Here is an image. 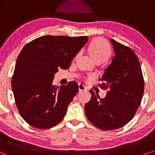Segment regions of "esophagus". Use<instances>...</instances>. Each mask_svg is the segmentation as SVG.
I'll list each match as a JSON object with an SVG mask.
<instances>
[{
	"label": "esophagus",
	"instance_id": "34e87169",
	"mask_svg": "<svg viewBox=\"0 0 155 155\" xmlns=\"http://www.w3.org/2000/svg\"><path fill=\"white\" fill-rule=\"evenodd\" d=\"M78 87H79V90H80V91H84V90H87L86 86L84 85V84H82V83H80L79 84H78Z\"/></svg>",
	"mask_w": 155,
	"mask_h": 155
}]
</instances>
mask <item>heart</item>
Returning <instances> with one entry per match:
<instances>
[{
    "label": "heart",
    "instance_id": "heart-1",
    "mask_svg": "<svg viewBox=\"0 0 155 155\" xmlns=\"http://www.w3.org/2000/svg\"><path fill=\"white\" fill-rule=\"evenodd\" d=\"M89 52L95 62H103L107 60L111 56V48L106 40L97 38L90 44L89 46Z\"/></svg>",
    "mask_w": 155,
    "mask_h": 155
}]
</instances>
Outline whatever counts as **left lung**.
<instances>
[{
	"instance_id": "left-lung-1",
	"label": "left lung",
	"mask_w": 155,
	"mask_h": 155,
	"mask_svg": "<svg viewBox=\"0 0 155 155\" xmlns=\"http://www.w3.org/2000/svg\"><path fill=\"white\" fill-rule=\"evenodd\" d=\"M115 56L105 69L100 80L109 89L104 98H99L93 90L91 100L84 105L88 120L104 130L120 128L134 116L144 93L142 70L135 52L130 48L110 39Z\"/></svg>"
}]
</instances>
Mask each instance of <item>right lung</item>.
I'll return each instance as SVG.
<instances>
[{
  "label": "right lung",
  "mask_w": 155,
  "mask_h": 155,
  "mask_svg": "<svg viewBox=\"0 0 155 155\" xmlns=\"http://www.w3.org/2000/svg\"><path fill=\"white\" fill-rule=\"evenodd\" d=\"M87 41V37L46 35L23 47L16 61L12 89L18 111L27 124L47 129L63 120L78 84L71 81L58 89L52 82L60 68H69Z\"/></svg>",
  "instance_id": "1"
}]
</instances>
